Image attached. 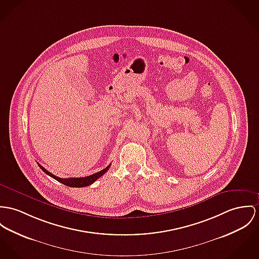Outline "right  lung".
Masks as SVG:
<instances>
[{
  "instance_id": "obj_1",
  "label": "right lung",
  "mask_w": 259,
  "mask_h": 259,
  "mask_svg": "<svg viewBox=\"0 0 259 259\" xmlns=\"http://www.w3.org/2000/svg\"><path fill=\"white\" fill-rule=\"evenodd\" d=\"M37 164L39 165L40 168L46 174L48 175L49 177H51L52 179H56L57 181H59L61 183L67 185V186H70V187H84V186H88V185H91L92 183H94L97 179H100L101 176H103L107 170L108 168L110 167V164L107 165L105 168H103L102 170H100L99 172H96L92 176H89V177H84V178H71V179H61L58 178L56 176H54L53 174L49 172L47 169H45L41 164H39L37 162Z\"/></svg>"
}]
</instances>
